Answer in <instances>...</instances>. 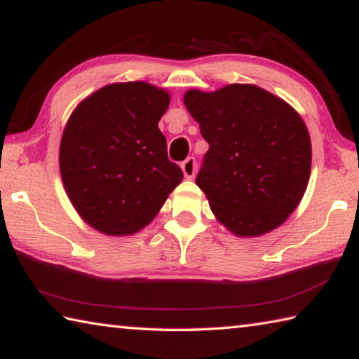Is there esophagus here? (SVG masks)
<instances>
[{
    "instance_id": "esophagus-1",
    "label": "esophagus",
    "mask_w": 359,
    "mask_h": 359,
    "mask_svg": "<svg viewBox=\"0 0 359 359\" xmlns=\"http://www.w3.org/2000/svg\"><path fill=\"white\" fill-rule=\"evenodd\" d=\"M182 171L187 179H193L194 174H196V160L194 158H187V160L182 163Z\"/></svg>"
}]
</instances>
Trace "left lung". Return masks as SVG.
<instances>
[{
  "instance_id": "left-lung-1",
  "label": "left lung",
  "mask_w": 359,
  "mask_h": 359,
  "mask_svg": "<svg viewBox=\"0 0 359 359\" xmlns=\"http://www.w3.org/2000/svg\"><path fill=\"white\" fill-rule=\"evenodd\" d=\"M184 102L209 142L196 185L217 220L239 238L287 222L311 177V136L301 115L252 83L188 90Z\"/></svg>"
}]
</instances>
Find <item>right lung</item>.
Here are the masks:
<instances>
[{
	"instance_id": "right-lung-1",
	"label": "right lung",
	"mask_w": 359,
	"mask_h": 359,
	"mask_svg": "<svg viewBox=\"0 0 359 359\" xmlns=\"http://www.w3.org/2000/svg\"><path fill=\"white\" fill-rule=\"evenodd\" d=\"M169 101L171 95L151 83L117 82L72 111L60 142V174L88 226L107 236L135 234L184 179L158 128Z\"/></svg>"
}]
</instances>
